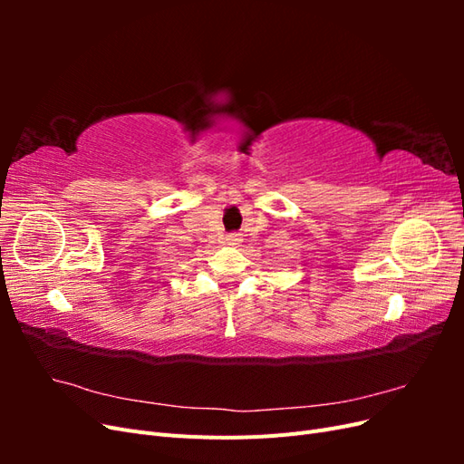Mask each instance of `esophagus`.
Listing matches in <instances>:
<instances>
[{
    "mask_svg": "<svg viewBox=\"0 0 464 464\" xmlns=\"http://www.w3.org/2000/svg\"><path fill=\"white\" fill-rule=\"evenodd\" d=\"M227 242L230 244V246H237L242 242V234L240 232H232V234H228L227 236Z\"/></svg>",
    "mask_w": 464,
    "mask_h": 464,
    "instance_id": "esophagus-1",
    "label": "esophagus"
}]
</instances>
